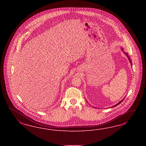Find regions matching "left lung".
Here are the masks:
<instances>
[{
  "label": "left lung",
  "instance_id": "1",
  "mask_svg": "<svg viewBox=\"0 0 146 146\" xmlns=\"http://www.w3.org/2000/svg\"><path fill=\"white\" fill-rule=\"evenodd\" d=\"M122 49V50H123V49ZM125 54H126V55L127 56V57H128V59H129V62H130V63H131V65H132V60H131L130 59V58H129V56H128V54H127V53H126V52H125ZM124 99H123V100H121V101L120 102H119V103H117V104H115V106H112V107H115V106H117L118 105H119V104H120V103H121V102H123V101H124Z\"/></svg>",
  "mask_w": 146,
  "mask_h": 146
}]
</instances>
